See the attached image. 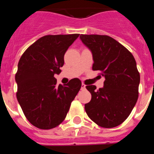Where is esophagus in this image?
Returning a JSON list of instances; mask_svg holds the SVG:
<instances>
[{"label":"esophagus","instance_id":"obj_1","mask_svg":"<svg viewBox=\"0 0 154 154\" xmlns=\"http://www.w3.org/2000/svg\"><path fill=\"white\" fill-rule=\"evenodd\" d=\"M81 89H82V90L85 89V85L84 83H82V86H81Z\"/></svg>","mask_w":154,"mask_h":154}]
</instances>
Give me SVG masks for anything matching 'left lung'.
Wrapping results in <instances>:
<instances>
[{
    "label": "left lung",
    "mask_w": 154,
    "mask_h": 154,
    "mask_svg": "<svg viewBox=\"0 0 154 154\" xmlns=\"http://www.w3.org/2000/svg\"><path fill=\"white\" fill-rule=\"evenodd\" d=\"M93 54V71L105 77L103 88H86L91 100L85 104L88 116L98 126L115 128L130 114L138 98L140 73L135 58L121 43L108 35H81Z\"/></svg>",
    "instance_id": "obj_1"
}]
</instances>
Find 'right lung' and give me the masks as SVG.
I'll list each match as a JSON object with an SVG mask.
<instances>
[{"label":"right lung","mask_w":154,"mask_h":154,"mask_svg":"<svg viewBox=\"0 0 154 154\" xmlns=\"http://www.w3.org/2000/svg\"><path fill=\"white\" fill-rule=\"evenodd\" d=\"M79 35H45L32 44L19 59L15 75L17 98L24 116L36 128L50 130L59 126L80 90L79 79L62 85L54 77L61 72L65 53Z\"/></svg>","instance_id":"right-lung-1"}]
</instances>
